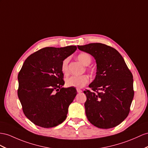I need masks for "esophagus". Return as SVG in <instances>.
<instances>
[{
	"instance_id": "esophagus-1",
	"label": "esophagus",
	"mask_w": 148,
	"mask_h": 148,
	"mask_svg": "<svg viewBox=\"0 0 148 148\" xmlns=\"http://www.w3.org/2000/svg\"><path fill=\"white\" fill-rule=\"evenodd\" d=\"M76 90H77V92L78 93H80V92H82V90H81V89H79V88H77Z\"/></svg>"
}]
</instances>
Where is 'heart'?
Wrapping results in <instances>:
<instances>
[{"label":"heart","mask_w":148,"mask_h":148,"mask_svg":"<svg viewBox=\"0 0 148 148\" xmlns=\"http://www.w3.org/2000/svg\"><path fill=\"white\" fill-rule=\"evenodd\" d=\"M77 59L84 66H88L92 61L90 56L86 52L80 53L77 56ZM69 58H66L63 60L61 64V71L62 73L67 75L69 73L68 69ZM89 77L88 75L83 74L81 75H74L68 77L66 79V84L67 87H75V88H82L88 83Z\"/></svg>","instance_id":"heart-1"}]
</instances>
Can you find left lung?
<instances>
[{"label": "left lung", "mask_w": 148, "mask_h": 148, "mask_svg": "<svg viewBox=\"0 0 148 148\" xmlns=\"http://www.w3.org/2000/svg\"><path fill=\"white\" fill-rule=\"evenodd\" d=\"M96 59V78L84 93L86 114L97 127L109 129L126 118L134 97L133 76L123 58L114 48L101 43L77 45ZM100 92H99V90Z\"/></svg>", "instance_id": "left-lung-1"}]
</instances>
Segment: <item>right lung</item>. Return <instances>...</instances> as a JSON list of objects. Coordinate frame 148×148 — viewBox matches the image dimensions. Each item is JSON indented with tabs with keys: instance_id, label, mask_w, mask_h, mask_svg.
Wrapping results in <instances>:
<instances>
[{
	"instance_id": "right-lung-1",
	"label": "right lung",
	"mask_w": 148,
	"mask_h": 148,
	"mask_svg": "<svg viewBox=\"0 0 148 148\" xmlns=\"http://www.w3.org/2000/svg\"><path fill=\"white\" fill-rule=\"evenodd\" d=\"M77 47H47L30 55L18 74L17 94L25 116L38 126L55 127L66 119L77 94L64 84L61 64Z\"/></svg>"
}]
</instances>
